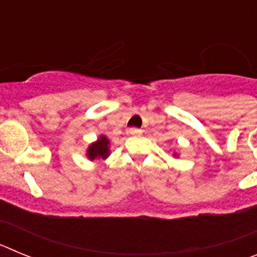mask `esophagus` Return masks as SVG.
Listing matches in <instances>:
<instances>
[{
    "label": "esophagus",
    "mask_w": 257,
    "mask_h": 257,
    "mask_svg": "<svg viewBox=\"0 0 257 257\" xmlns=\"http://www.w3.org/2000/svg\"><path fill=\"white\" fill-rule=\"evenodd\" d=\"M128 134H130V135H140V134H142V130H140V128H136V127H131L130 130H128Z\"/></svg>",
    "instance_id": "34e87169"
}]
</instances>
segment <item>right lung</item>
<instances>
[{"label":"right lung","mask_w":257,"mask_h":257,"mask_svg":"<svg viewBox=\"0 0 257 257\" xmlns=\"http://www.w3.org/2000/svg\"><path fill=\"white\" fill-rule=\"evenodd\" d=\"M108 139L105 136H100V139L97 140L96 143H94L92 145H90V148L87 151V156L90 160H95V158H106L109 156L108 151Z\"/></svg>","instance_id":"right-lung-1"}]
</instances>
